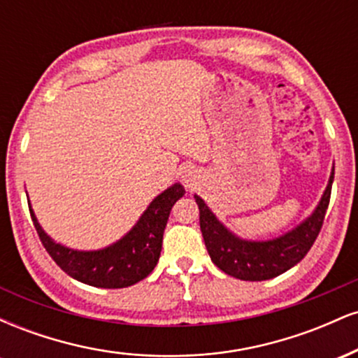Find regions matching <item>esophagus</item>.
<instances>
[{
	"label": "esophagus",
	"mask_w": 358,
	"mask_h": 358,
	"mask_svg": "<svg viewBox=\"0 0 358 358\" xmlns=\"http://www.w3.org/2000/svg\"><path fill=\"white\" fill-rule=\"evenodd\" d=\"M182 182L185 183L187 188H193V185L196 183V171L192 170V168H187L182 173Z\"/></svg>",
	"instance_id": "1"
}]
</instances>
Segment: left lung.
<instances>
[{
  "label": "left lung",
  "instance_id": "left-lung-1",
  "mask_svg": "<svg viewBox=\"0 0 358 358\" xmlns=\"http://www.w3.org/2000/svg\"><path fill=\"white\" fill-rule=\"evenodd\" d=\"M335 166L315 210L287 232L273 239H244L217 219L202 196H195L200 210V231L212 262L229 276L242 281H266L296 266L311 249L330 203Z\"/></svg>",
  "mask_w": 358,
  "mask_h": 358
}]
</instances>
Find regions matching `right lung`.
Here are the masks:
<instances>
[{
  "mask_svg": "<svg viewBox=\"0 0 358 358\" xmlns=\"http://www.w3.org/2000/svg\"><path fill=\"white\" fill-rule=\"evenodd\" d=\"M183 195L182 183H173L151 200L136 224L121 239L92 250L72 249L52 239L40 225L30 202L28 207L43 248L62 271L84 285L117 289L136 285L155 269L171 207Z\"/></svg>",
  "mask_w": 358,
  "mask_h": 358,
  "instance_id": "right-lung-1",
  "label": "right lung"
}]
</instances>
